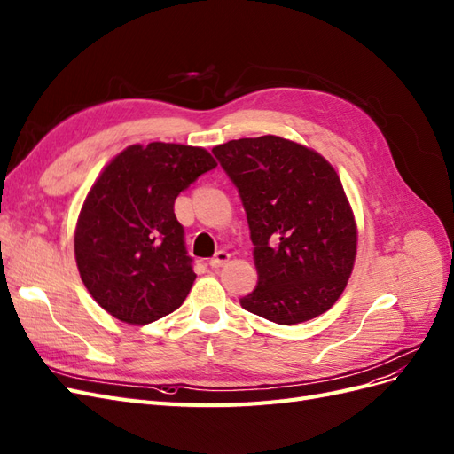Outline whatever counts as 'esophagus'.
I'll return each mask as SVG.
<instances>
[{
  "label": "esophagus",
  "instance_id": "34e87169",
  "mask_svg": "<svg viewBox=\"0 0 454 454\" xmlns=\"http://www.w3.org/2000/svg\"><path fill=\"white\" fill-rule=\"evenodd\" d=\"M230 258H231V254L230 253H226V251H218L213 258H211V268H223L226 262H230Z\"/></svg>",
  "mask_w": 454,
  "mask_h": 454
}]
</instances>
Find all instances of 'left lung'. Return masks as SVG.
<instances>
[{
    "instance_id": "8db88e82",
    "label": "left lung",
    "mask_w": 454,
    "mask_h": 454,
    "mask_svg": "<svg viewBox=\"0 0 454 454\" xmlns=\"http://www.w3.org/2000/svg\"><path fill=\"white\" fill-rule=\"evenodd\" d=\"M238 186L254 245L256 288L243 309L300 325L340 300L355 268L358 230L338 171L325 156L279 136L213 149Z\"/></svg>"
}]
</instances>
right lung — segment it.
Returning <instances> with one entry per match:
<instances>
[{
  "mask_svg": "<svg viewBox=\"0 0 454 454\" xmlns=\"http://www.w3.org/2000/svg\"><path fill=\"white\" fill-rule=\"evenodd\" d=\"M216 168L201 147L129 145L101 169L75 226L81 279L99 307L143 326L181 307L196 281L175 198Z\"/></svg>",
  "mask_w": 454,
  "mask_h": 454,
  "instance_id": "right-lung-1",
  "label": "right lung"
}]
</instances>
